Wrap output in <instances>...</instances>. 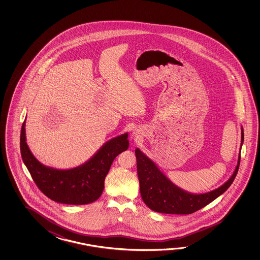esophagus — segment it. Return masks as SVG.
<instances>
[{
  "mask_svg": "<svg viewBox=\"0 0 260 260\" xmlns=\"http://www.w3.org/2000/svg\"><path fill=\"white\" fill-rule=\"evenodd\" d=\"M133 134H134V136H135V137H138V136H139L138 134H140V133H138V130H134Z\"/></svg>",
  "mask_w": 260,
  "mask_h": 260,
  "instance_id": "obj_1",
  "label": "esophagus"
}]
</instances>
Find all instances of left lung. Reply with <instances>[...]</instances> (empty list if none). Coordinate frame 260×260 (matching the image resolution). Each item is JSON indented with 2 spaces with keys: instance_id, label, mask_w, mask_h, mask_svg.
Returning a JSON list of instances; mask_svg holds the SVG:
<instances>
[{
  "instance_id": "left-lung-1",
  "label": "left lung",
  "mask_w": 260,
  "mask_h": 260,
  "mask_svg": "<svg viewBox=\"0 0 260 260\" xmlns=\"http://www.w3.org/2000/svg\"><path fill=\"white\" fill-rule=\"evenodd\" d=\"M243 143V128L241 126V147L237 166L226 182L220 187L205 193H191L179 188L166 177L153 160L137 148L138 180L140 194L145 205L154 212L162 214L189 215L202 209L205 205L224 193L237 175L241 160V149Z\"/></svg>"
}]
</instances>
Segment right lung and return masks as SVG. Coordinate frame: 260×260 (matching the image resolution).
<instances>
[{"mask_svg":"<svg viewBox=\"0 0 260 260\" xmlns=\"http://www.w3.org/2000/svg\"><path fill=\"white\" fill-rule=\"evenodd\" d=\"M24 121L20 135L22 160L37 187L49 199L65 205L91 204L100 198L105 177L118 155L129 147L128 133L103 144L88 160L71 169L46 166L35 158L28 148Z\"/></svg>","mask_w":260,"mask_h":260,"instance_id":"1","label":"right lung"}]
</instances>
